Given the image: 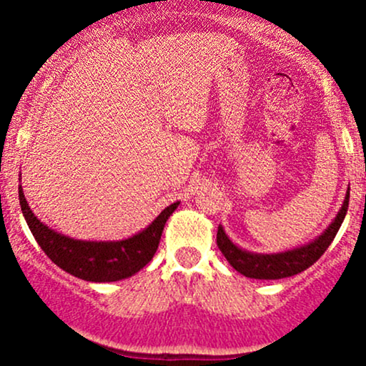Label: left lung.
I'll list each match as a JSON object with an SVG mask.
<instances>
[{
	"mask_svg": "<svg viewBox=\"0 0 366 366\" xmlns=\"http://www.w3.org/2000/svg\"><path fill=\"white\" fill-rule=\"evenodd\" d=\"M347 204H350V191H347L346 199H344L342 208L339 209L335 220L329 225V229L322 234L320 237L315 239L310 244L296 247V249L285 251V253L277 254H256L249 251H242L225 236L224 229L218 227L217 232V246L225 256L227 262L232 264L239 274L249 277V279L262 280H275L292 277L306 270L308 267L317 262L320 256L325 253L327 247L334 241L339 227H341L344 217H346Z\"/></svg>",
	"mask_w": 366,
	"mask_h": 366,
	"instance_id": "left-lung-1",
	"label": "left lung"
}]
</instances>
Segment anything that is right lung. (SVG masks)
<instances>
[{
	"label": "right lung",
	"instance_id": "add662e5",
	"mask_svg": "<svg viewBox=\"0 0 366 366\" xmlns=\"http://www.w3.org/2000/svg\"><path fill=\"white\" fill-rule=\"evenodd\" d=\"M19 199L29 229L46 256L70 275L89 282H115L146 267L157 253L163 227L179 207V203L167 207L148 229L136 236L117 242H96L77 241L46 227L31 212L22 187H19Z\"/></svg>",
	"mask_w": 366,
	"mask_h": 366
}]
</instances>
